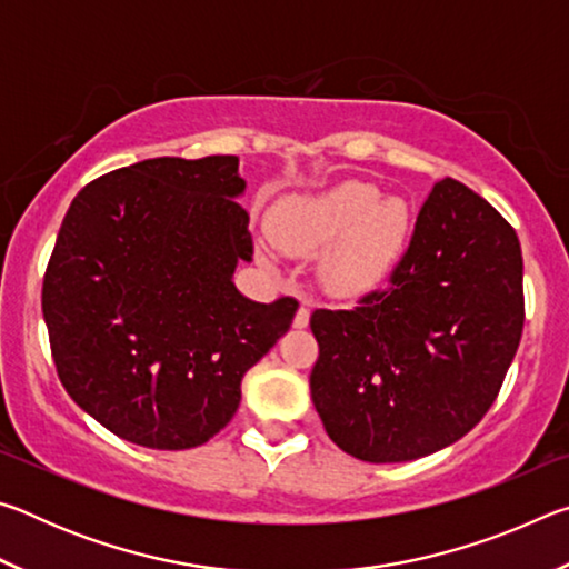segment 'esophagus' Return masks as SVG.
<instances>
[{"label": "esophagus", "instance_id": "esophagus-1", "mask_svg": "<svg viewBox=\"0 0 569 569\" xmlns=\"http://www.w3.org/2000/svg\"><path fill=\"white\" fill-rule=\"evenodd\" d=\"M308 321H311V311H308L306 306H301L296 311V316H293V326H296V329H306Z\"/></svg>", "mask_w": 569, "mask_h": 569}]
</instances>
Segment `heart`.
Instances as JSON below:
<instances>
[{
  "label": "heart",
  "instance_id": "b5f03b06",
  "mask_svg": "<svg viewBox=\"0 0 569 569\" xmlns=\"http://www.w3.org/2000/svg\"><path fill=\"white\" fill-rule=\"evenodd\" d=\"M276 246L293 256L321 253L319 281L331 296L377 291L397 271L413 236L411 208L377 186L343 180L316 196L278 206L271 220Z\"/></svg>",
  "mask_w": 569,
  "mask_h": 569
}]
</instances>
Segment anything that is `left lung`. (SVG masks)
I'll use <instances>...</instances> for the list:
<instances>
[{"instance_id":"1","label":"left lung","mask_w":569,"mask_h":569,"mask_svg":"<svg viewBox=\"0 0 569 569\" xmlns=\"http://www.w3.org/2000/svg\"><path fill=\"white\" fill-rule=\"evenodd\" d=\"M522 323L515 228L475 190L439 180L391 288L311 316V399L326 435L371 465L455 445L495 403Z\"/></svg>"}]
</instances>
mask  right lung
<instances>
[{
	"instance_id": "obj_1",
	"label": "right lung",
	"mask_w": 569,
	"mask_h": 569,
	"mask_svg": "<svg viewBox=\"0 0 569 569\" xmlns=\"http://www.w3.org/2000/svg\"><path fill=\"white\" fill-rule=\"evenodd\" d=\"M236 156L152 158L84 186L62 220L42 313L62 387L104 429L150 449L206 445L298 301L233 283L253 261Z\"/></svg>"
}]
</instances>
